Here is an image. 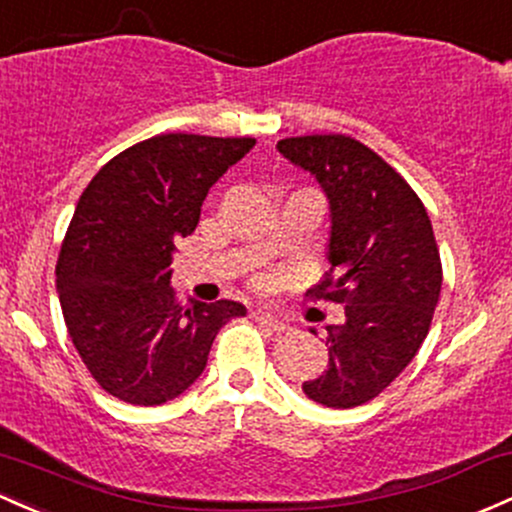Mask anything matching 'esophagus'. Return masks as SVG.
<instances>
[{
  "instance_id": "esophagus-1",
  "label": "esophagus",
  "mask_w": 512,
  "mask_h": 512,
  "mask_svg": "<svg viewBox=\"0 0 512 512\" xmlns=\"http://www.w3.org/2000/svg\"><path fill=\"white\" fill-rule=\"evenodd\" d=\"M252 318H255L257 323H262V325H267V328H272L274 333H284V330L289 328V325H286L284 320L277 316V313H272V311H269V308H265V306L255 308V311H252Z\"/></svg>"
}]
</instances>
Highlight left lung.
<instances>
[{
  "label": "left lung",
  "mask_w": 512,
  "mask_h": 512,
  "mask_svg": "<svg viewBox=\"0 0 512 512\" xmlns=\"http://www.w3.org/2000/svg\"><path fill=\"white\" fill-rule=\"evenodd\" d=\"M328 199L330 274L318 294L345 306L328 325V369L303 393L328 408L372 401L411 364L442 289L440 252L423 201L374 150L347 136L277 143Z\"/></svg>",
  "instance_id": "left-lung-1"
}]
</instances>
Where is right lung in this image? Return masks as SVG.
<instances>
[{
  "label": "right lung",
  "instance_id": "add662e5",
  "mask_svg": "<svg viewBox=\"0 0 512 512\" xmlns=\"http://www.w3.org/2000/svg\"><path fill=\"white\" fill-rule=\"evenodd\" d=\"M255 138L165 133L94 174L67 228L55 284L89 374L133 406H160L199 379L238 301L174 299L172 255L194 233L206 194Z\"/></svg>",
  "mask_w": 512,
  "mask_h": 512
}]
</instances>
